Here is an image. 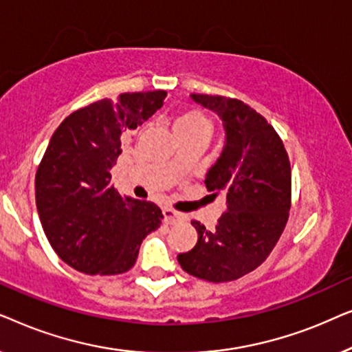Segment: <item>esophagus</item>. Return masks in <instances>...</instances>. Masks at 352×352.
<instances>
[{"label":"esophagus","mask_w":352,"mask_h":352,"mask_svg":"<svg viewBox=\"0 0 352 352\" xmlns=\"http://www.w3.org/2000/svg\"><path fill=\"white\" fill-rule=\"evenodd\" d=\"M182 219H184V216L177 213V211H175L173 208H163V221H165L166 224L181 223Z\"/></svg>","instance_id":"1"}]
</instances>
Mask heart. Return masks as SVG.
<instances>
[{
    "mask_svg": "<svg viewBox=\"0 0 352 352\" xmlns=\"http://www.w3.org/2000/svg\"><path fill=\"white\" fill-rule=\"evenodd\" d=\"M173 129L176 134L181 133H210L211 123L199 109H184L173 120Z\"/></svg>",
    "mask_w": 352,
    "mask_h": 352,
    "instance_id": "1",
    "label": "heart"
}]
</instances>
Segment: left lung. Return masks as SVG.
Listing matches in <instances>:
<instances>
[{
	"mask_svg": "<svg viewBox=\"0 0 352 352\" xmlns=\"http://www.w3.org/2000/svg\"><path fill=\"white\" fill-rule=\"evenodd\" d=\"M213 110L226 131L224 148L205 186L228 192V210L214 230L192 221L195 247L177 254L181 267L208 282H230L266 261L280 239L292 205V168L283 142L267 120L239 99L190 94Z\"/></svg>",
	"mask_w": 352,
	"mask_h": 352,
	"instance_id": "left-lung-1",
	"label": "left lung"
}]
</instances>
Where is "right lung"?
<instances>
[{"label":"right lung","mask_w":352,"mask_h":352,"mask_svg":"<svg viewBox=\"0 0 352 352\" xmlns=\"http://www.w3.org/2000/svg\"><path fill=\"white\" fill-rule=\"evenodd\" d=\"M166 91L123 93L70 113L52 134L35 176L40 221L62 261L89 276L123 274L160 228L155 204L122 197L110 170L134 129L163 105Z\"/></svg>","instance_id":"right-lung-1"}]
</instances>
